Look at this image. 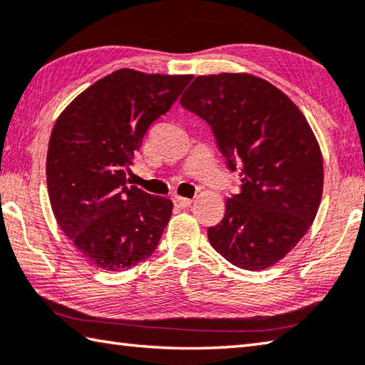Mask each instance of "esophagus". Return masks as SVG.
<instances>
[{"instance_id":"obj_1","label":"esophagus","mask_w":365,"mask_h":365,"mask_svg":"<svg viewBox=\"0 0 365 365\" xmlns=\"http://www.w3.org/2000/svg\"><path fill=\"white\" fill-rule=\"evenodd\" d=\"M191 202H193V201L188 200V197H182V196H175V197H174V204L177 205V207H180V209L190 207Z\"/></svg>"}]
</instances>
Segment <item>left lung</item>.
I'll use <instances>...</instances> for the list:
<instances>
[{
    "label": "left lung",
    "instance_id": "left-lung-1",
    "mask_svg": "<svg viewBox=\"0 0 365 365\" xmlns=\"http://www.w3.org/2000/svg\"><path fill=\"white\" fill-rule=\"evenodd\" d=\"M180 103L207 123L240 193L222 222L207 228L210 246L235 267L258 271L286 257L319 209L322 155L297 105L247 73L197 76Z\"/></svg>",
    "mask_w": 365,
    "mask_h": 365
}]
</instances>
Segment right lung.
<instances>
[{"label":"right lung","mask_w":365,"mask_h":365,"mask_svg":"<svg viewBox=\"0 0 365 365\" xmlns=\"http://www.w3.org/2000/svg\"><path fill=\"white\" fill-rule=\"evenodd\" d=\"M191 78L116 70L57 118L46 161L51 207L65 236L98 268L123 271L147 260L168 227L174 204L129 187L128 170L150 124Z\"/></svg>","instance_id":"1"}]
</instances>
